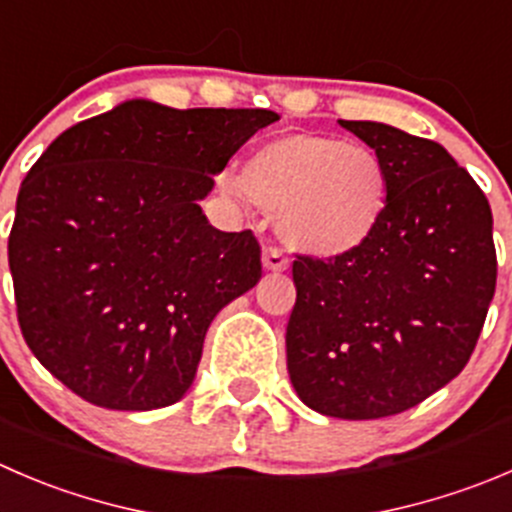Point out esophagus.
I'll return each mask as SVG.
<instances>
[{"label":"esophagus","instance_id":"esophagus-1","mask_svg":"<svg viewBox=\"0 0 512 512\" xmlns=\"http://www.w3.org/2000/svg\"><path fill=\"white\" fill-rule=\"evenodd\" d=\"M262 267L270 272H282L287 267V257L277 247H265V252H262Z\"/></svg>","mask_w":512,"mask_h":512}]
</instances>
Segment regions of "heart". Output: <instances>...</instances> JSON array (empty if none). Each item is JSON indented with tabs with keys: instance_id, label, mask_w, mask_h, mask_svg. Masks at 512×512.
I'll return each instance as SVG.
<instances>
[{
	"instance_id": "b5f03b06",
	"label": "heart",
	"mask_w": 512,
	"mask_h": 512,
	"mask_svg": "<svg viewBox=\"0 0 512 512\" xmlns=\"http://www.w3.org/2000/svg\"><path fill=\"white\" fill-rule=\"evenodd\" d=\"M220 187L275 215L282 242L317 260L360 252L390 205L385 160L372 147L325 135L275 137L250 152L242 175L225 172Z\"/></svg>"
}]
</instances>
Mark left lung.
I'll use <instances>...</instances> for the list:
<instances>
[{"mask_svg": "<svg viewBox=\"0 0 512 512\" xmlns=\"http://www.w3.org/2000/svg\"><path fill=\"white\" fill-rule=\"evenodd\" d=\"M340 124L388 165V215L355 255L292 262L287 372L307 408L375 420L415 408L468 365L495 295L493 212L438 142Z\"/></svg>", "mask_w": 512, "mask_h": 512, "instance_id": "obj_1", "label": "left lung"}]
</instances>
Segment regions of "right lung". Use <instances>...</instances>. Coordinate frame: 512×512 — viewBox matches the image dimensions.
<instances>
[{"label":"right lung","instance_id":"1","mask_svg":"<svg viewBox=\"0 0 512 512\" xmlns=\"http://www.w3.org/2000/svg\"><path fill=\"white\" fill-rule=\"evenodd\" d=\"M275 119L127 99L34 162L9 270L29 350L72 393L157 410L190 390L210 322L262 277L255 235L212 227L200 200Z\"/></svg>","mask_w":512,"mask_h":512}]
</instances>
